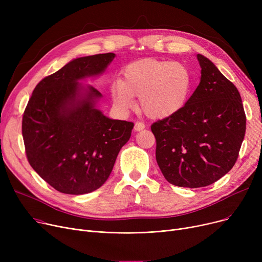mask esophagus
<instances>
[{
	"instance_id": "esophagus-1",
	"label": "esophagus",
	"mask_w": 262,
	"mask_h": 262,
	"mask_svg": "<svg viewBox=\"0 0 262 262\" xmlns=\"http://www.w3.org/2000/svg\"><path fill=\"white\" fill-rule=\"evenodd\" d=\"M144 127H145V125H144V124H143L142 122H136V123H135L134 129H135L136 132H140V130H142Z\"/></svg>"
}]
</instances>
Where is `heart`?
<instances>
[{
	"instance_id": "1",
	"label": "heart",
	"mask_w": 262,
	"mask_h": 262,
	"mask_svg": "<svg viewBox=\"0 0 262 262\" xmlns=\"http://www.w3.org/2000/svg\"><path fill=\"white\" fill-rule=\"evenodd\" d=\"M192 88L189 68L177 61L141 59L125 67L120 80L110 86L116 108L127 112L139 98V109L149 119L169 118L186 105Z\"/></svg>"
}]
</instances>
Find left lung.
<instances>
[{"label": "left lung", "mask_w": 262, "mask_h": 262, "mask_svg": "<svg viewBox=\"0 0 262 262\" xmlns=\"http://www.w3.org/2000/svg\"><path fill=\"white\" fill-rule=\"evenodd\" d=\"M201 81L177 114L152 124L156 160L175 186H209L237 161L246 118L240 93L215 64L198 54Z\"/></svg>", "instance_id": "obj_1"}]
</instances>
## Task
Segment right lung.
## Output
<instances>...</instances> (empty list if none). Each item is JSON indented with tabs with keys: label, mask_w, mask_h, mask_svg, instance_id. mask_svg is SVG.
<instances>
[{
	"label": "right lung",
	"mask_w": 262,
	"mask_h": 262,
	"mask_svg": "<svg viewBox=\"0 0 262 262\" xmlns=\"http://www.w3.org/2000/svg\"><path fill=\"white\" fill-rule=\"evenodd\" d=\"M116 54L79 57L41 80L22 119L32 168L54 189L80 195L99 189L113 171L134 123L109 119L96 108L102 98L79 80L105 72Z\"/></svg>",
	"instance_id": "right-lung-1"
}]
</instances>
